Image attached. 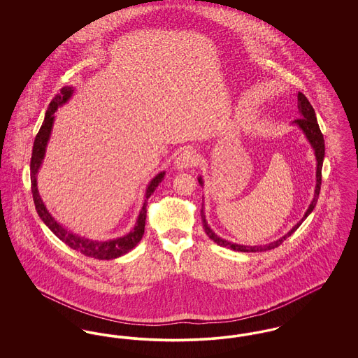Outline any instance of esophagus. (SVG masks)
Wrapping results in <instances>:
<instances>
[{
  "label": "esophagus",
  "mask_w": 358,
  "mask_h": 358,
  "mask_svg": "<svg viewBox=\"0 0 358 358\" xmlns=\"http://www.w3.org/2000/svg\"><path fill=\"white\" fill-rule=\"evenodd\" d=\"M197 161H199V157H197L196 152L193 149H185V150H182L181 153L178 154L174 164H176L177 169L184 171V169L194 166L197 164Z\"/></svg>",
  "instance_id": "34e87169"
}]
</instances>
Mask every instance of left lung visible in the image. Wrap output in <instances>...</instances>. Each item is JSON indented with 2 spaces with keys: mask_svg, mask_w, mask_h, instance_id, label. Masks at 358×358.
<instances>
[{
  "mask_svg": "<svg viewBox=\"0 0 358 358\" xmlns=\"http://www.w3.org/2000/svg\"><path fill=\"white\" fill-rule=\"evenodd\" d=\"M298 110L301 113V118L294 120V123H296L302 130L303 133L306 134L307 139L310 141L314 152H315V157H317V187H315V193H314V199L311 201V204L308 206L303 219L301 222H298L289 234H286L283 238L270 243V244H266V245H255V247H248V245H240V244H235V243H229L227 240H222V238H219L216 234H213V231L208 227L206 220H205L204 212L201 209V219H203V224H204L205 234L212 238L215 243H217L219 245L222 247H227V248H231L234 251H241V252H262V251H268V250H273L276 247H279L286 238L291 236L298 228L299 225L302 224V222L306 219L307 216L313 212L314 206L318 201V197H320V192H321V184H322V164H324V136L321 133V129L318 126V122H317V117H315V111L313 108V106L308 102L306 96L299 92L298 94ZM199 182L203 185V180L201 177L199 178Z\"/></svg>",
  "mask_w": 358,
  "mask_h": 358,
  "instance_id": "obj_1",
  "label": "left lung"
}]
</instances>
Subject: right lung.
Returning a JSON list of instances; mask_svg holds the SVG:
<instances>
[{"label":"right lung","instance_id":"obj_1","mask_svg":"<svg viewBox=\"0 0 358 358\" xmlns=\"http://www.w3.org/2000/svg\"><path fill=\"white\" fill-rule=\"evenodd\" d=\"M72 87H63L60 90V94L55 95L48 107V111L45 113L44 122L34 138V149H32V158H31V187H32V194H34V206L36 210L40 216V219L45 222V225L51 229L52 232L60 238L63 243H66L72 250L83 254L88 257L99 259V260H110L115 259L118 256L127 254L130 250H133L139 240L143 236L145 232V222H146V205H148V199L152 196L155 190V187L159 185V182L164 180L165 171L159 173L155 176L149 187L146 189V200L143 203V206L141 209V213L136 220V228L126 236L108 241H95V240H88V238H80L78 235H73L67 229H64L60 224L55 222V219L50 215L47 208L43 204L38 190H37V182H36V174L38 171V168L43 162L44 154H45V148L47 142L51 136L52 124H53V113L57 110L59 106L69 101V96L72 95Z\"/></svg>","mask_w":358,"mask_h":358}]
</instances>
